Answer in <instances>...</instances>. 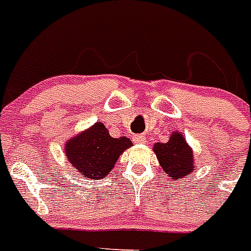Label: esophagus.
Returning a JSON list of instances; mask_svg holds the SVG:
<instances>
[{"mask_svg":"<svg viewBox=\"0 0 251 251\" xmlns=\"http://www.w3.org/2000/svg\"><path fill=\"white\" fill-rule=\"evenodd\" d=\"M132 140H134V143H144L146 142V136L143 134H138V135H134Z\"/></svg>","mask_w":251,"mask_h":251,"instance_id":"obj_1","label":"esophagus"}]
</instances>
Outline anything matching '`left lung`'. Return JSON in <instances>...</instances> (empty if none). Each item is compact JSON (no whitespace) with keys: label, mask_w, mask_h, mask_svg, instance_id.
<instances>
[{"label":"left lung","mask_w":251,"mask_h":251,"mask_svg":"<svg viewBox=\"0 0 251 251\" xmlns=\"http://www.w3.org/2000/svg\"><path fill=\"white\" fill-rule=\"evenodd\" d=\"M153 152L157 156L162 170L170 179L180 180L192 173L195 164L192 148L187 144V140L180 132H173L166 143L154 144Z\"/></svg>","instance_id":"1"}]
</instances>
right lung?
<instances>
[{
  "instance_id": "right-lung-1",
  "label": "right lung",
  "mask_w": 251,
  "mask_h": 251,
  "mask_svg": "<svg viewBox=\"0 0 251 251\" xmlns=\"http://www.w3.org/2000/svg\"><path fill=\"white\" fill-rule=\"evenodd\" d=\"M131 146L129 138H112L103 122H97L69 139L64 148L76 174L99 180L112 172L117 158Z\"/></svg>"
}]
</instances>
